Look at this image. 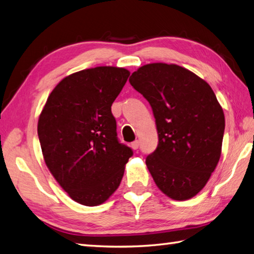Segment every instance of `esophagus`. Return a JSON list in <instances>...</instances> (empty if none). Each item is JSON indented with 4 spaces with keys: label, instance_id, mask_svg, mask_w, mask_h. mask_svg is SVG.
Listing matches in <instances>:
<instances>
[{
    "label": "esophagus",
    "instance_id": "1",
    "mask_svg": "<svg viewBox=\"0 0 254 254\" xmlns=\"http://www.w3.org/2000/svg\"><path fill=\"white\" fill-rule=\"evenodd\" d=\"M131 147H132V149H134V150L138 149V147H139V141H138V140H134L133 143L131 144Z\"/></svg>",
    "mask_w": 254,
    "mask_h": 254
}]
</instances>
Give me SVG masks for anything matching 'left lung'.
Instances as JSON below:
<instances>
[{
  "instance_id": "8db88e82",
  "label": "left lung",
  "mask_w": 254,
  "mask_h": 254,
  "mask_svg": "<svg viewBox=\"0 0 254 254\" xmlns=\"http://www.w3.org/2000/svg\"><path fill=\"white\" fill-rule=\"evenodd\" d=\"M128 81L148 100L156 119L159 143L146 158L156 185L174 200L192 198L221 157L225 118L213 90L173 64H145Z\"/></svg>"
}]
</instances>
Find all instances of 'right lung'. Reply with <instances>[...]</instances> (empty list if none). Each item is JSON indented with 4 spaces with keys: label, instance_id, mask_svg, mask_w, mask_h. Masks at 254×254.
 Returning <instances> with one entry per match:
<instances>
[{
    "label": "right lung",
    "instance_id": "1",
    "mask_svg": "<svg viewBox=\"0 0 254 254\" xmlns=\"http://www.w3.org/2000/svg\"><path fill=\"white\" fill-rule=\"evenodd\" d=\"M128 75L125 68L107 66L70 74L52 91L39 118L47 168L70 198L87 207L116 191L133 156L118 139L111 113Z\"/></svg>",
    "mask_w": 254,
    "mask_h": 254
}]
</instances>
